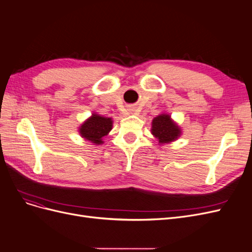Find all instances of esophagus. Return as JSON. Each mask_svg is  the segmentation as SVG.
I'll list each match as a JSON object with an SVG mask.
<instances>
[{
	"mask_svg": "<svg viewBox=\"0 0 252 252\" xmlns=\"http://www.w3.org/2000/svg\"><path fill=\"white\" fill-rule=\"evenodd\" d=\"M130 110H132V111H133V109H130Z\"/></svg>",
	"mask_w": 252,
	"mask_h": 252,
	"instance_id": "34e87169",
	"label": "esophagus"
}]
</instances>
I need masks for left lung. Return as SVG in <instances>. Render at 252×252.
<instances>
[{"label": "left lung", "mask_w": 252, "mask_h": 252, "mask_svg": "<svg viewBox=\"0 0 252 252\" xmlns=\"http://www.w3.org/2000/svg\"><path fill=\"white\" fill-rule=\"evenodd\" d=\"M151 133L159 145L177 141L181 134V127L171 119L168 113H161L151 122Z\"/></svg>", "instance_id": "1"}]
</instances>
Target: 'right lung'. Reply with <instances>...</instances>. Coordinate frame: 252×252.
<instances>
[{
  "label": "right lung",
  "mask_w": 252,
  "mask_h": 252,
  "mask_svg": "<svg viewBox=\"0 0 252 252\" xmlns=\"http://www.w3.org/2000/svg\"><path fill=\"white\" fill-rule=\"evenodd\" d=\"M113 121L111 118H106L94 112L79 127V133L83 139L89 141L94 145L104 144L103 138L107 135L112 129Z\"/></svg>",
  "instance_id": "1"
}]
</instances>
